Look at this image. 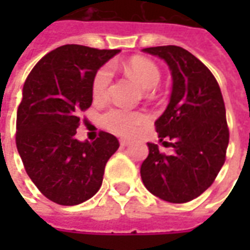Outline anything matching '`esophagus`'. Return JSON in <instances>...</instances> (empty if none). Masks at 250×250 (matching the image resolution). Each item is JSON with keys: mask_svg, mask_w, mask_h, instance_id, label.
Masks as SVG:
<instances>
[{"mask_svg": "<svg viewBox=\"0 0 250 250\" xmlns=\"http://www.w3.org/2000/svg\"><path fill=\"white\" fill-rule=\"evenodd\" d=\"M131 143H132V142L128 141V139H122V141H120V146L127 147V146H130Z\"/></svg>", "mask_w": 250, "mask_h": 250, "instance_id": "obj_1", "label": "esophagus"}]
</instances>
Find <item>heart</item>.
<instances>
[{
  "mask_svg": "<svg viewBox=\"0 0 250 250\" xmlns=\"http://www.w3.org/2000/svg\"><path fill=\"white\" fill-rule=\"evenodd\" d=\"M125 71L131 77L139 83L143 89H152L157 87L161 80V72L155 62L145 57H134L125 64ZM112 83V69L111 66H102L93 76L92 96L96 102H103L107 99L109 87ZM147 122L146 115L136 111L112 108L102 116V125L105 130L116 135H132L141 125Z\"/></svg>",
  "mask_w": 250,
  "mask_h": 250,
  "instance_id": "b5f03b06",
  "label": "heart"
}]
</instances>
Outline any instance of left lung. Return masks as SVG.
<instances>
[{
  "instance_id": "1",
  "label": "left lung",
  "mask_w": 250,
  "mask_h": 250,
  "mask_svg": "<svg viewBox=\"0 0 250 250\" xmlns=\"http://www.w3.org/2000/svg\"><path fill=\"white\" fill-rule=\"evenodd\" d=\"M142 51L165 60L171 72L170 102L155 120V128L161 142L167 138L174 148L166 155L158 145L147 143L142 181L163 201L185 204L210 188L225 163L229 130L222 93L209 68L184 48L165 45Z\"/></svg>"
}]
</instances>
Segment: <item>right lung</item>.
<instances>
[{
    "label": "right lung",
    "instance_id": "add662e5",
    "mask_svg": "<svg viewBox=\"0 0 250 250\" xmlns=\"http://www.w3.org/2000/svg\"><path fill=\"white\" fill-rule=\"evenodd\" d=\"M119 52L59 46L25 80L16 145L32 182L56 204L73 206L93 197L103 182L105 163L119 148L116 136L104 131L93 142L76 139L80 114L92 104L93 76Z\"/></svg>",
    "mask_w": 250,
    "mask_h": 250
}]
</instances>
